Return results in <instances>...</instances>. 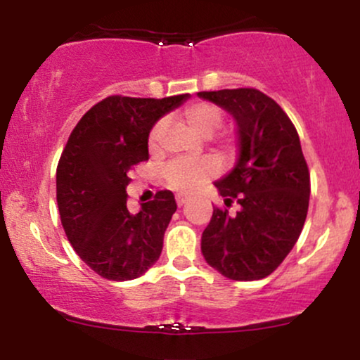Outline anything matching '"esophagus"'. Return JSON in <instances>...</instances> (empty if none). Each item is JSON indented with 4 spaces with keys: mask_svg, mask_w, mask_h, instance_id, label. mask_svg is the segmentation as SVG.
Returning <instances> with one entry per match:
<instances>
[{
    "mask_svg": "<svg viewBox=\"0 0 360 360\" xmlns=\"http://www.w3.org/2000/svg\"><path fill=\"white\" fill-rule=\"evenodd\" d=\"M186 201H188V196H183V194H177V196H176L177 206H183Z\"/></svg>",
    "mask_w": 360,
    "mask_h": 360,
    "instance_id": "obj_1",
    "label": "esophagus"
}]
</instances>
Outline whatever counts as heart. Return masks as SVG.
I'll use <instances>...</instances> for the list:
<instances>
[{
	"label": "heart",
	"mask_w": 360,
	"mask_h": 360,
	"mask_svg": "<svg viewBox=\"0 0 360 360\" xmlns=\"http://www.w3.org/2000/svg\"><path fill=\"white\" fill-rule=\"evenodd\" d=\"M181 120L189 130L194 131L200 137L208 139L212 137L214 131L221 127L223 113L218 106L210 105V103H194L188 106L183 113ZM160 135H162V123H155L154 128L148 135V146L155 148L159 143ZM218 171V164L213 159L203 160H172L164 171L167 184L177 191H193L194 188L201 186L210 177H213Z\"/></svg>",
	"instance_id": "b5f03b06"
}]
</instances>
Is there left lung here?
I'll return each mask as SVG.
<instances>
[{
    "mask_svg": "<svg viewBox=\"0 0 360 360\" xmlns=\"http://www.w3.org/2000/svg\"><path fill=\"white\" fill-rule=\"evenodd\" d=\"M237 123L238 157L214 181L225 205L213 210L201 235V254L214 271L233 281L264 279L295 247L307 220L309 172L298 131L272 98L254 88L203 91Z\"/></svg>",
    "mask_w": 360,
    "mask_h": 360,
    "instance_id": "obj_1",
    "label": "left lung"
}]
</instances>
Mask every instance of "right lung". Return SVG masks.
Returning <instances> with one entry per match:
<instances>
[{
	"label": "right lung",
	"mask_w": 360,
	"mask_h": 360,
	"mask_svg": "<svg viewBox=\"0 0 360 360\" xmlns=\"http://www.w3.org/2000/svg\"><path fill=\"white\" fill-rule=\"evenodd\" d=\"M188 98L110 96L79 120L65 143L56 174L60 221L76 254L101 278L137 279L162 252L174 194L159 191L130 213L128 172L148 159L152 127Z\"/></svg>",
	"instance_id": "add662e5"
}]
</instances>
